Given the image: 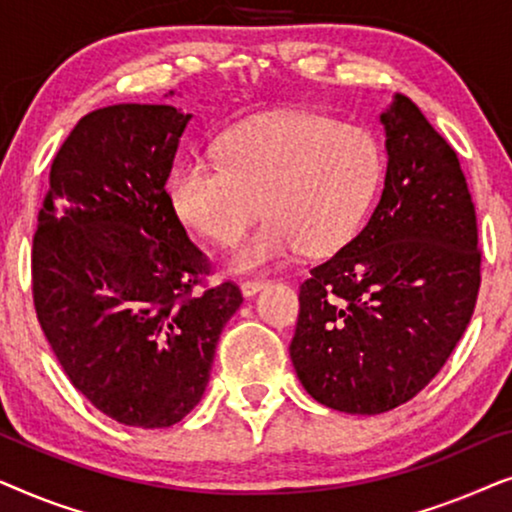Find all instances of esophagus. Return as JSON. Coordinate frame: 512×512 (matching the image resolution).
I'll list each match as a JSON object with an SVG mask.
<instances>
[{
    "label": "esophagus",
    "mask_w": 512,
    "mask_h": 512,
    "mask_svg": "<svg viewBox=\"0 0 512 512\" xmlns=\"http://www.w3.org/2000/svg\"><path fill=\"white\" fill-rule=\"evenodd\" d=\"M265 284H268V282H265V279H244V282L240 284L242 296H247V298H249V296H254V293H256V291H261Z\"/></svg>",
    "instance_id": "esophagus-1"
}]
</instances>
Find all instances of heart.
<instances>
[{
  "instance_id": "b5f03b06",
  "label": "heart",
  "mask_w": 512,
  "mask_h": 512,
  "mask_svg": "<svg viewBox=\"0 0 512 512\" xmlns=\"http://www.w3.org/2000/svg\"><path fill=\"white\" fill-rule=\"evenodd\" d=\"M380 174L368 132L321 116H279L228 137L221 160H181L170 200L188 228L219 247H233L263 212L270 216L230 261L237 272H254L300 249L345 247L366 219Z\"/></svg>"
}]
</instances>
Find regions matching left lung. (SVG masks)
<instances>
[{"instance_id": "1", "label": "left lung", "mask_w": 512, "mask_h": 512, "mask_svg": "<svg viewBox=\"0 0 512 512\" xmlns=\"http://www.w3.org/2000/svg\"><path fill=\"white\" fill-rule=\"evenodd\" d=\"M387 177L373 216L300 284L293 368L314 401L380 415L417 396L475 310L480 249L459 158L410 97L380 116Z\"/></svg>"}]
</instances>
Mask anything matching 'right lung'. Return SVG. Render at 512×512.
Segmentation results:
<instances>
[{
	"label": "right lung",
	"instance_id": "right-lung-1",
	"mask_svg": "<svg viewBox=\"0 0 512 512\" xmlns=\"http://www.w3.org/2000/svg\"><path fill=\"white\" fill-rule=\"evenodd\" d=\"M191 114L114 104L83 116L51 165L32 240L37 319L69 382L125 426L163 429L200 403L233 282L188 240L165 181Z\"/></svg>",
	"mask_w": 512,
	"mask_h": 512
}]
</instances>
